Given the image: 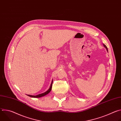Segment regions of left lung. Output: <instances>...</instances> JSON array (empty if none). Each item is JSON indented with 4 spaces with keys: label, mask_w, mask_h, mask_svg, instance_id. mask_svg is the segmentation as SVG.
Segmentation results:
<instances>
[{
    "label": "left lung",
    "mask_w": 121,
    "mask_h": 121,
    "mask_svg": "<svg viewBox=\"0 0 121 121\" xmlns=\"http://www.w3.org/2000/svg\"><path fill=\"white\" fill-rule=\"evenodd\" d=\"M103 46H104V47L106 49V50H107V52H108V48H107V47H106V46L104 44H103Z\"/></svg>",
    "instance_id": "left-lung-1"
}]
</instances>
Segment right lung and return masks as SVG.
I'll return each mask as SVG.
<instances>
[{
    "mask_svg": "<svg viewBox=\"0 0 121 121\" xmlns=\"http://www.w3.org/2000/svg\"><path fill=\"white\" fill-rule=\"evenodd\" d=\"M53 80H52V82H51V85L50 86V88H49V89L46 91H45V92H43V93H41V94H38L37 95H27L29 97H32V98H40V97H43L47 94H48L52 90V84H53Z\"/></svg>",
    "mask_w": 121,
    "mask_h": 121,
    "instance_id": "obj_1",
    "label": "right lung"
}]
</instances>
